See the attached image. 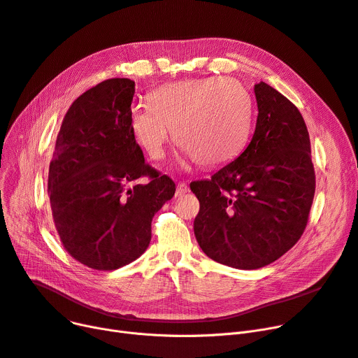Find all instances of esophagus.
<instances>
[{
    "instance_id": "1",
    "label": "esophagus",
    "mask_w": 358,
    "mask_h": 358,
    "mask_svg": "<svg viewBox=\"0 0 358 358\" xmlns=\"http://www.w3.org/2000/svg\"><path fill=\"white\" fill-rule=\"evenodd\" d=\"M187 192H189V185H187L185 182H178L177 184V190H176V197H181Z\"/></svg>"
}]
</instances>
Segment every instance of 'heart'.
I'll use <instances>...</instances> for the list:
<instances>
[{
  "mask_svg": "<svg viewBox=\"0 0 358 358\" xmlns=\"http://www.w3.org/2000/svg\"><path fill=\"white\" fill-rule=\"evenodd\" d=\"M254 101L234 78L169 83L149 94V104L130 111V129L148 157L161 161L174 129L176 142L201 166L234 159L251 134Z\"/></svg>",
  "mask_w": 358,
  "mask_h": 358,
  "instance_id": "1",
  "label": "heart"
}]
</instances>
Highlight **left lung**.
Returning <instances> with one entry per match:
<instances>
[{"instance_id": "1", "label": "left lung", "mask_w": 358, "mask_h": 358, "mask_svg": "<svg viewBox=\"0 0 358 358\" xmlns=\"http://www.w3.org/2000/svg\"><path fill=\"white\" fill-rule=\"evenodd\" d=\"M258 116L245 150L210 180L193 181L194 235L220 264L255 270L303 235L315 196L310 139L297 107L266 83L254 87Z\"/></svg>"}]
</instances>
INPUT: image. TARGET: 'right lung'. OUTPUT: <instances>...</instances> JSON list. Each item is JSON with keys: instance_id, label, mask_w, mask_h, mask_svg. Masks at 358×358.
Here are the masks:
<instances>
[{"instance_id": "right-lung-1", "label": "right lung", "mask_w": 358, "mask_h": 358, "mask_svg": "<svg viewBox=\"0 0 358 358\" xmlns=\"http://www.w3.org/2000/svg\"><path fill=\"white\" fill-rule=\"evenodd\" d=\"M135 81L110 78L68 108L49 165L48 193L55 228L81 264L117 270L150 242L154 215L176 184L145 162L130 129ZM148 176L146 185L137 180Z\"/></svg>"}]
</instances>
